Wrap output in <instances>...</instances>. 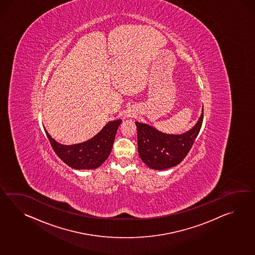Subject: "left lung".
<instances>
[{
	"label": "left lung",
	"mask_w": 255,
	"mask_h": 255,
	"mask_svg": "<svg viewBox=\"0 0 255 255\" xmlns=\"http://www.w3.org/2000/svg\"><path fill=\"white\" fill-rule=\"evenodd\" d=\"M203 122V110L198 123L183 134H167L146 124L135 122L138 152L150 168L167 169L181 163L192 147Z\"/></svg>",
	"instance_id": "8db88e82"
}]
</instances>
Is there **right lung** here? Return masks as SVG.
Segmentation results:
<instances>
[{
  "instance_id": "add662e5",
  "label": "right lung",
  "mask_w": 255,
  "mask_h": 255,
  "mask_svg": "<svg viewBox=\"0 0 255 255\" xmlns=\"http://www.w3.org/2000/svg\"><path fill=\"white\" fill-rule=\"evenodd\" d=\"M122 120L108 123L102 130L90 140L72 145L55 141L45 130L46 136L57 156L74 169H95L109 157Z\"/></svg>"
}]
</instances>
